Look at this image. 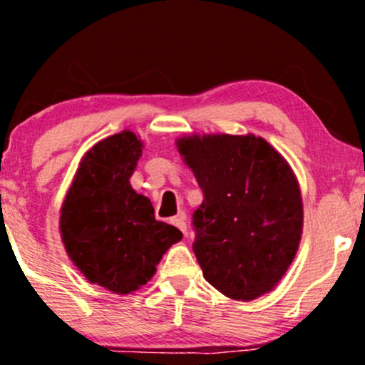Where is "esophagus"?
<instances>
[{"instance_id":"34e87169","label":"esophagus","mask_w":365,"mask_h":365,"mask_svg":"<svg viewBox=\"0 0 365 365\" xmlns=\"http://www.w3.org/2000/svg\"><path fill=\"white\" fill-rule=\"evenodd\" d=\"M170 223L173 225V226H177V228L180 230V232L183 233V235H187V223H185V216H183V215H180V216H175V217H171V220H170Z\"/></svg>"}]
</instances>
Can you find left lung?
<instances>
[{"instance_id": "obj_1", "label": "left lung", "mask_w": 365, "mask_h": 365, "mask_svg": "<svg viewBox=\"0 0 365 365\" xmlns=\"http://www.w3.org/2000/svg\"><path fill=\"white\" fill-rule=\"evenodd\" d=\"M177 148L204 194L194 212L204 278L242 302L269 293L302 238V194L292 166L254 133H192Z\"/></svg>"}]
</instances>
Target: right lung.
Wrapping results in <instances>:
<instances>
[{"label":"right lung","instance_id":"right-lung-1","mask_svg":"<svg viewBox=\"0 0 365 365\" xmlns=\"http://www.w3.org/2000/svg\"><path fill=\"white\" fill-rule=\"evenodd\" d=\"M142 148L130 130L92 145L60 211L70 261L91 283L118 295L144 287L166 250L182 240V232L156 221L150 200L130 185Z\"/></svg>","mask_w":365,"mask_h":365}]
</instances>
